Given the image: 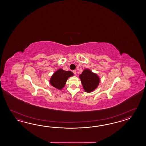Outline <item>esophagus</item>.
<instances>
[{
	"mask_svg": "<svg viewBox=\"0 0 146 146\" xmlns=\"http://www.w3.org/2000/svg\"><path fill=\"white\" fill-rule=\"evenodd\" d=\"M73 73L74 74H76V70H74L73 71Z\"/></svg>",
	"mask_w": 146,
	"mask_h": 146,
	"instance_id": "obj_1",
	"label": "esophagus"
}]
</instances>
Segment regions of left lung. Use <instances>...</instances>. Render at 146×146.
Returning <instances> with one entry per match:
<instances>
[{"mask_svg":"<svg viewBox=\"0 0 146 146\" xmlns=\"http://www.w3.org/2000/svg\"><path fill=\"white\" fill-rule=\"evenodd\" d=\"M81 84L85 92L89 93L98 87L100 79L98 74L91 72L89 69H85L79 75Z\"/></svg>","mask_w":146,"mask_h":146,"instance_id":"1","label":"left lung"}]
</instances>
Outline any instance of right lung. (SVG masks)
I'll use <instances>...</instances> for the list:
<instances>
[{
	"mask_svg": "<svg viewBox=\"0 0 146 146\" xmlns=\"http://www.w3.org/2000/svg\"><path fill=\"white\" fill-rule=\"evenodd\" d=\"M72 76H74L72 72L59 69L52 76L50 80V84L56 89L61 90L65 86L67 80Z\"/></svg>",
	"mask_w": 146,
	"mask_h": 146,
	"instance_id": "add662e5",
	"label": "right lung"
}]
</instances>
